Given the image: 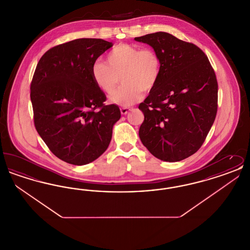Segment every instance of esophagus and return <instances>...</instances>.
Here are the masks:
<instances>
[{
	"label": "esophagus",
	"instance_id": "obj_1",
	"mask_svg": "<svg viewBox=\"0 0 250 250\" xmlns=\"http://www.w3.org/2000/svg\"><path fill=\"white\" fill-rule=\"evenodd\" d=\"M131 109L129 107H121V113L123 114V115H125V114H127L129 111H130Z\"/></svg>",
	"mask_w": 250,
	"mask_h": 250
}]
</instances>
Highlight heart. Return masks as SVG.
<instances>
[{"label":"heart","instance_id":"b5f03b06","mask_svg":"<svg viewBox=\"0 0 250 250\" xmlns=\"http://www.w3.org/2000/svg\"><path fill=\"white\" fill-rule=\"evenodd\" d=\"M106 62L96 61L92 66V79L95 85L107 95L112 94L119 83L123 85L110 96L121 106H130L143 95L155 88L160 76L161 62L155 50L140 48L121 43L107 52Z\"/></svg>","mask_w":250,"mask_h":250}]
</instances>
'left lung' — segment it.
<instances>
[{"mask_svg":"<svg viewBox=\"0 0 250 250\" xmlns=\"http://www.w3.org/2000/svg\"><path fill=\"white\" fill-rule=\"evenodd\" d=\"M160 58L155 88L139 108L144 114L139 136L156 158L177 162L204 143L217 111V82L202 49L165 32L141 37Z\"/></svg>","mask_w":250,"mask_h":250,"instance_id":"obj_1","label":"left lung"}]
</instances>
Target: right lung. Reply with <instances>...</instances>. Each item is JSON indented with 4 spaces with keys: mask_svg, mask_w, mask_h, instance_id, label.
<instances>
[{
    "mask_svg": "<svg viewBox=\"0 0 250 250\" xmlns=\"http://www.w3.org/2000/svg\"><path fill=\"white\" fill-rule=\"evenodd\" d=\"M97 38H80L48 49L39 60L31 83L36 131L62 161L82 166L108 147L121 118L117 105L92 79L96 59L112 47Z\"/></svg>",
    "mask_w": 250,
    "mask_h": 250,
    "instance_id": "1",
    "label": "right lung"
}]
</instances>
